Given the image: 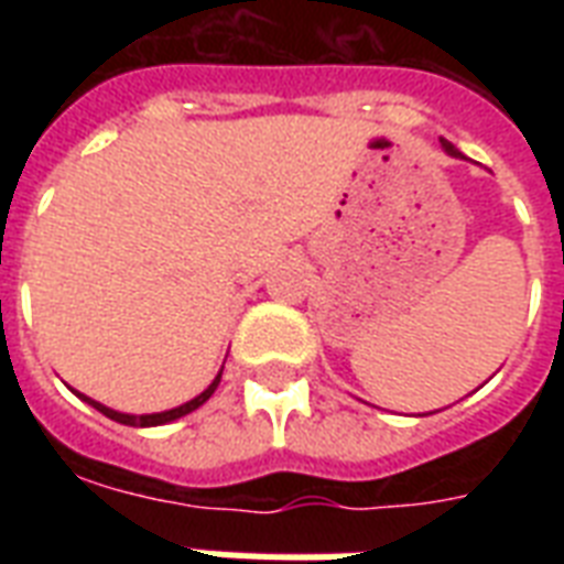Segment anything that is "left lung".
I'll use <instances>...</instances> for the list:
<instances>
[{
	"label": "left lung",
	"mask_w": 564,
	"mask_h": 564,
	"mask_svg": "<svg viewBox=\"0 0 564 564\" xmlns=\"http://www.w3.org/2000/svg\"><path fill=\"white\" fill-rule=\"evenodd\" d=\"M442 149H445V152L451 154V158H459V161H463V158H465V154L459 152V149H456L454 143H447V140H442Z\"/></svg>",
	"instance_id": "obj_1"
}]
</instances>
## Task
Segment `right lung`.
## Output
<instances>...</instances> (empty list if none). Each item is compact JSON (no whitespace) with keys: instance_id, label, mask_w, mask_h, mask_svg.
I'll use <instances>...</instances> for the list:
<instances>
[{"instance_id":"add662e5","label":"right lung","mask_w":564,"mask_h":564,"mask_svg":"<svg viewBox=\"0 0 564 564\" xmlns=\"http://www.w3.org/2000/svg\"><path fill=\"white\" fill-rule=\"evenodd\" d=\"M225 369V366H221ZM221 380V371L216 377H213V383L204 389L202 394H195L193 401L181 403V406H172V410H163V412H145V415H131V412H119V410H110V406H105V403L93 401V398H87V394L75 392L82 401H87L90 406H96V410L101 412V415H108L110 421H119V424H128V427H161V424H170V421L175 419H184V415H189L193 410H198L207 398H210L213 392H216V386H219Z\"/></svg>"}]
</instances>
